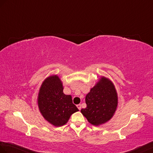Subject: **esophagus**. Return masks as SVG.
<instances>
[{"mask_svg": "<svg viewBox=\"0 0 153 153\" xmlns=\"http://www.w3.org/2000/svg\"><path fill=\"white\" fill-rule=\"evenodd\" d=\"M77 107L78 109H79V110H81V104H78V105H77Z\"/></svg>", "mask_w": 153, "mask_h": 153, "instance_id": "34e87169", "label": "esophagus"}]
</instances>
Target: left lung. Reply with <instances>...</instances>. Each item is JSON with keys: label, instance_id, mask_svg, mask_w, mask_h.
Here are the masks:
<instances>
[{"label": "left lung", "instance_id": "1", "mask_svg": "<svg viewBox=\"0 0 153 153\" xmlns=\"http://www.w3.org/2000/svg\"><path fill=\"white\" fill-rule=\"evenodd\" d=\"M87 108L81 112L88 122L96 126L105 124L114 115L118 105V95L109 78L101 76L85 97Z\"/></svg>", "mask_w": 153, "mask_h": 153}]
</instances>
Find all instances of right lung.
<instances>
[{
    "instance_id": "1",
    "label": "right lung",
    "mask_w": 153,
    "mask_h": 153,
    "mask_svg": "<svg viewBox=\"0 0 153 153\" xmlns=\"http://www.w3.org/2000/svg\"><path fill=\"white\" fill-rule=\"evenodd\" d=\"M63 89L59 77L52 75L42 82L38 94L39 111L45 120L56 127L66 125L71 115L79 111L72 96L64 94Z\"/></svg>"
}]
</instances>
